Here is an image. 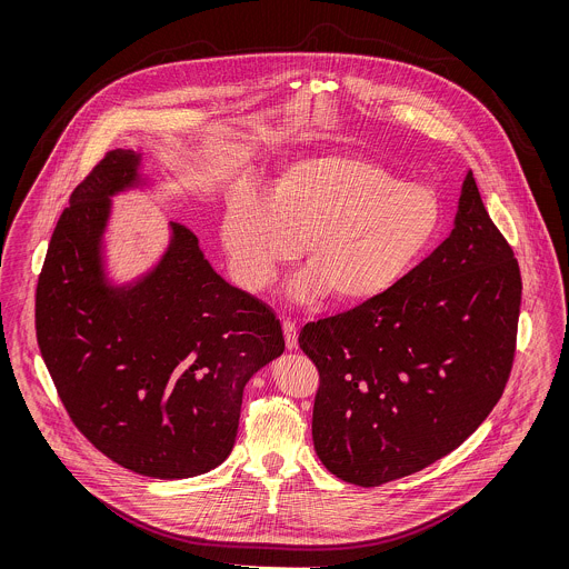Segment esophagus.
<instances>
[{"mask_svg": "<svg viewBox=\"0 0 569 569\" xmlns=\"http://www.w3.org/2000/svg\"><path fill=\"white\" fill-rule=\"evenodd\" d=\"M281 328H283V339H286V348H288V350H297V325H295V322H290V320H283V325H281Z\"/></svg>", "mask_w": 569, "mask_h": 569, "instance_id": "1", "label": "esophagus"}]
</instances>
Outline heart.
Segmentation results:
<instances>
[{
	"mask_svg": "<svg viewBox=\"0 0 569 569\" xmlns=\"http://www.w3.org/2000/svg\"><path fill=\"white\" fill-rule=\"evenodd\" d=\"M441 200L379 163L325 153L286 163L267 198L237 193L221 217V244L244 290L267 288L302 241L307 271L292 286L300 305L325 292L358 305L395 288L429 251Z\"/></svg>",
	"mask_w": 569,
	"mask_h": 569,
	"instance_id": "heart-1",
	"label": "heart"
}]
</instances>
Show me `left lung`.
<instances>
[{
	"instance_id": "8db88e82",
	"label": "left lung",
	"mask_w": 569,
	"mask_h": 569,
	"mask_svg": "<svg viewBox=\"0 0 569 569\" xmlns=\"http://www.w3.org/2000/svg\"><path fill=\"white\" fill-rule=\"evenodd\" d=\"M515 251L469 170L450 237L352 311L307 325L318 371L313 446L337 478L371 488L450 455L503 395L520 313Z\"/></svg>"
}]
</instances>
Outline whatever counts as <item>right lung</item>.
<instances>
[{"mask_svg":"<svg viewBox=\"0 0 569 569\" xmlns=\"http://www.w3.org/2000/svg\"><path fill=\"white\" fill-rule=\"evenodd\" d=\"M140 166L114 149L72 191L38 279L36 335L79 431L134 473L181 480L228 459L244 383L286 341L271 309L221 279L177 221L151 271L110 281L112 198L149 186Z\"/></svg>","mask_w":569,"mask_h":569,"instance_id":"1","label":"right lung"}]
</instances>
